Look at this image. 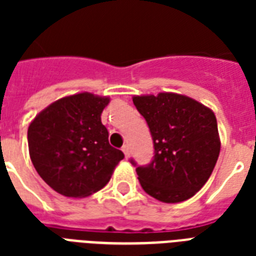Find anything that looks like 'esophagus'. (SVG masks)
<instances>
[{"label": "esophagus", "instance_id": "esophagus-1", "mask_svg": "<svg viewBox=\"0 0 256 256\" xmlns=\"http://www.w3.org/2000/svg\"><path fill=\"white\" fill-rule=\"evenodd\" d=\"M122 152H124V156H126V160H128V156H130V148H128V144H124V148H122Z\"/></svg>", "mask_w": 256, "mask_h": 256}]
</instances>
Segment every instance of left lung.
I'll return each instance as SVG.
<instances>
[{
    "instance_id": "1",
    "label": "left lung",
    "mask_w": 256,
    "mask_h": 256,
    "mask_svg": "<svg viewBox=\"0 0 256 256\" xmlns=\"http://www.w3.org/2000/svg\"><path fill=\"white\" fill-rule=\"evenodd\" d=\"M132 102L148 122L156 150L152 164L136 168L142 188L164 203L191 198L210 178L220 152L214 112L176 92L134 96Z\"/></svg>"
}]
</instances>
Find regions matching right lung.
Here are the masks:
<instances>
[{
  "label": "right lung",
  "mask_w": 256,
  "mask_h": 256,
  "mask_svg": "<svg viewBox=\"0 0 256 256\" xmlns=\"http://www.w3.org/2000/svg\"><path fill=\"white\" fill-rule=\"evenodd\" d=\"M108 96L78 92L44 108L28 128L30 160L58 194L84 198L110 180L124 152L108 144L100 114Z\"/></svg>",
  "instance_id": "right-lung-1"
}]
</instances>
